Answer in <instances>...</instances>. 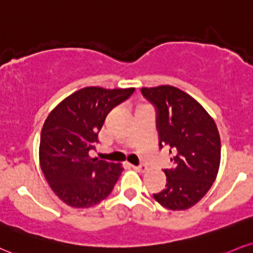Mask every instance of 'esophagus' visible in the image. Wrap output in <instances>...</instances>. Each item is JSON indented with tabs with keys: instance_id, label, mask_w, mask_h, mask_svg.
I'll return each mask as SVG.
<instances>
[{
	"instance_id": "1",
	"label": "esophagus",
	"mask_w": 253,
	"mask_h": 253,
	"mask_svg": "<svg viewBox=\"0 0 253 253\" xmlns=\"http://www.w3.org/2000/svg\"><path fill=\"white\" fill-rule=\"evenodd\" d=\"M133 169L138 172H145L146 169H147V166H146L145 164H140L138 166H133Z\"/></svg>"
}]
</instances>
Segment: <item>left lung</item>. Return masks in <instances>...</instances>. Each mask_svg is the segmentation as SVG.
Here are the masks:
<instances>
[{
  "mask_svg": "<svg viewBox=\"0 0 253 253\" xmlns=\"http://www.w3.org/2000/svg\"><path fill=\"white\" fill-rule=\"evenodd\" d=\"M156 109L159 148L169 147L172 169H164L166 185L153 198L164 208L180 211L208 193L220 164V136L213 119L182 90L172 86L141 88Z\"/></svg>",
  "mask_w": 253,
  "mask_h": 253,
  "instance_id": "obj_1",
  "label": "left lung"
}]
</instances>
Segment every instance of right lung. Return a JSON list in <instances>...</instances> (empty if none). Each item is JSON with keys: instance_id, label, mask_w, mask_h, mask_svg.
I'll return each instance as SVG.
<instances>
[{"instance_id": "1", "label": "right lung", "mask_w": 253, "mask_h": 253, "mask_svg": "<svg viewBox=\"0 0 253 253\" xmlns=\"http://www.w3.org/2000/svg\"><path fill=\"white\" fill-rule=\"evenodd\" d=\"M134 92L86 87L66 97L45 119L40 165L57 197L72 208H92L113 190L120 164L90 158L109 112Z\"/></svg>"}]
</instances>
